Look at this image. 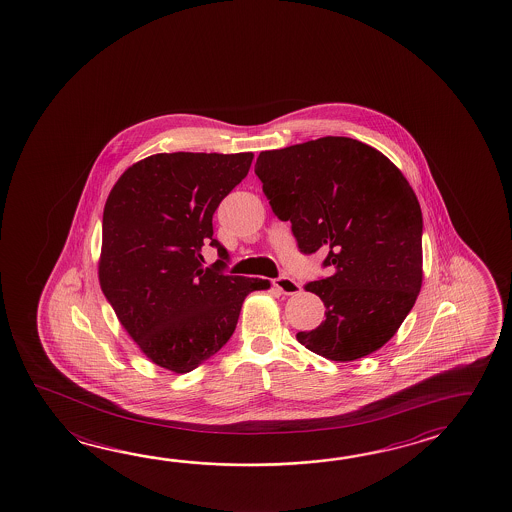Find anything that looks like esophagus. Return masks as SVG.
Returning a JSON list of instances; mask_svg holds the SVG:
<instances>
[{"label":"esophagus","mask_w":512,"mask_h":512,"mask_svg":"<svg viewBox=\"0 0 512 512\" xmlns=\"http://www.w3.org/2000/svg\"><path fill=\"white\" fill-rule=\"evenodd\" d=\"M272 285L281 292V294H287V296H292V294H300L301 285L298 281L292 280L289 276H280V278H276V280L272 281Z\"/></svg>","instance_id":"34e87169"}]
</instances>
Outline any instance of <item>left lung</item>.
I'll return each instance as SVG.
<instances>
[{
  "label": "left lung",
  "mask_w": 512,
  "mask_h": 512,
  "mask_svg": "<svg viewBox=\"0 0 512 512\" xmlns=\"http://www.w3.org/2000/svg\"><path fill=\"white\" fill-rule=\"evenodd\" d=\"M254 172L300 252H327L332 269L305 285L325 321L298 341L334 361L378 351L421 289L423 218L409 181L380 151L341 136L261 152Z\"/></svg>",
  "instance_id": "left-lung-1"
}]
</instances>
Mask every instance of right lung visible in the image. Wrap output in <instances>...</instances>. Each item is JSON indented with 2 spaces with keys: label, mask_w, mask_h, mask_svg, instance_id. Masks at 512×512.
I'll use <instances>...</instances> for the list:
<instances>
[{
  "label": "right lung",
  "mask_w": 512,
  "mask_h": 512,
  "mask_svg": "<svg viewBox=\"0 0 512 512\" xmlns=\"http://www.w3.org/2000/svg\"><path fill=\"white\" fill-rule=\"evenodd\" d=\"M252 152L154 154L121 174L103 211L100 285L121 325L156 365L191 372L231 340L245 296L269 280L225 274L212 234L221 200ZM211 244L221 260L202 267Z\"/></svg>",
  "instance_id": "add662e5"
}]
</instances>
